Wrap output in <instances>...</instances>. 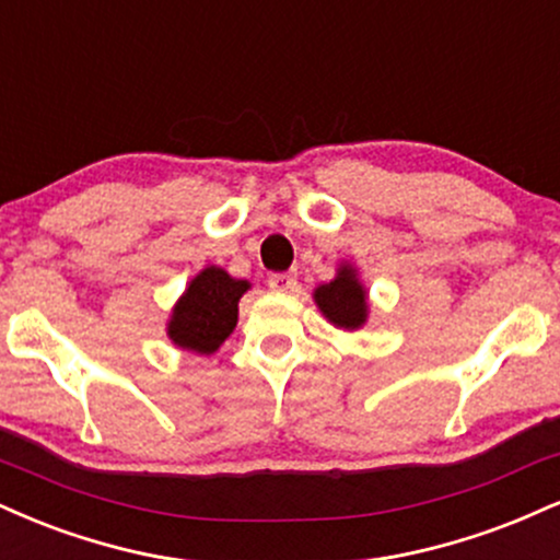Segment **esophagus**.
<instances>
[{
    "label": "esophagus",
    "mask_w": 560,
    "mask_h": 560,
    "mask_svg": "<svg viewBox=\"0 0 560 560\" xmlns=\"http://www.w3.org/2000/svg\"><path fill=\"white\" fill-rule=\"evenodd\" d=\"M268 289L276 294H289L298 289V276L294 273H271L268 276Z\"/></svg>",
    "instance_id": "obj_1"
}]
</instances>
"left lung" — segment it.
Returning <instances> with one entry per match:
<instances>
[{
    "label": "left lung",
    "mask_w": 560,
    "mask_h": 560,
    "mask_svg": "<svg viewBox=\"0 0 560 560\" xmlns=\"http://www.w3.org/2000/svg\"><path fill=\"white\" fill-rule=\"evenodd\" d=\"M313 300L328 323H334L336 328L354 331V328L365 326L368 292L360 284V279H357V268L349 266V262H341L334 281L315 289Z\"/></svg>",
    "instance_id": "obj_1"
}]
</instances>
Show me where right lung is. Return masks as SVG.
Here are the masks:
<instances>
[{
  "mask_svg": "<svg viewBox=\"0 0 560 560\" xmlns=\"http://www.w3.org/2000/svg\"><path fill=\"white\" fill-rule=\"evenodd\" d=\"M247 289L250 281L232 279L224 268H203L174 305L166 334L179 349L213 354L237 326V305Z\"/></svg>",
  "mask_w": 560,
  "mask_h": 560,
  "instance_id": "add662e5",
  "label": "right lung"
}]
</instances>
